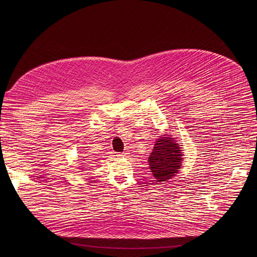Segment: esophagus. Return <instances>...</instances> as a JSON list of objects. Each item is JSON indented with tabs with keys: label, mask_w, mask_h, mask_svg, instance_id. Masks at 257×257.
I'll use <instances>...</instances> for the list:
<instances>
[{
	"label": "esophagus",
	"mask_w": 257,
	"mask_h": 257,
	"mask_svg": "<svg viewBox=\"0 0 257 257\" xmlns=\"http://www.w3.org/2000/svg\"><path fill=\"white\" fill-rule=\"evenodd\" d=\"M119 157H122V158H127V157H129V154H128L127 152H124V153H121V154H119Z\"/></svg>",
	"instance_id": "esophagus-1"
}]
</instances>
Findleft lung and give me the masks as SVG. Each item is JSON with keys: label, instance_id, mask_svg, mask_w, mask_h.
<instances>
[{"label": "left lung", "instance_id": "left-lung-1", "mask_svg": "<svg viewBox=\"0 0 257 257\" xmlns=\"http://www.w3.org/2000/svg\"><path fill=\"white\" fill-rule=\"evenodd\" d=\"M181 145L171 135H162L149 157L151 172L157 182H168L181 169L183 153Z\"/></svg>", "mask_w": 257, "mask_h": 257}]
</instances>
